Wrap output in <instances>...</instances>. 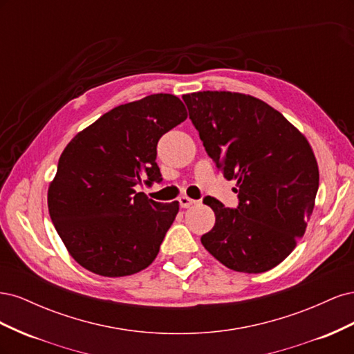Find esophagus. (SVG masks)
<instances>
[{
    "label": "esophagus",
    "instance_id": "1",
    "mask_svg": "<svg viewBox=\"0 0 354 354\" xmlns=\"http://www.w3.org/2000/svg\"><path fill=\"white\" fill-rule=\"evenodd\" d=\"M178 202H180V207H181V208H189V207L194 205V203H195L196 201L190 199L189 196H180V198H178Z\"/></svg>",
    "mask_w": 354,
    "mask_h": 354
}]
</instances>
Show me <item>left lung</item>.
I'll return each mask as SVG.
<instances>
[{
	"mask_svg": "<svg viewBox=\"0 0 354 354\" xmlns=\"http://www.w3.org/2000/svg\"><path fill=\"white\" fill-rule=\"evenodd\" d=\"M207 153L234 180L239 207L203 202L216 214L201 238L234 272L263 273L281 264L303 236L315 208L319 167L306 136L266 102L232 91L185 94Z\"/></svg>",
	"mask_w": 354,
	"mask_h": 354,
	"instance_id": "obj_1",
	"label": "left lung"
}]
</instances>
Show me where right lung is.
<instances>
[{
    "mask_svg": "<svg viewBox=\"0 0 354 354\" xmlns=\"http://www.w3.org/2000/svg\"><path fill=\"white\" fill-rule=\"evenodd\" d=\"M187 118L173 94L116 106L75 136L62 152L47 202L72 259L106 277L140 272L156 259L178 202L159 203L136 186L160 181L156 145Z\"/></svg>",
    "mask_w": 354,
    "mask_h": 354,
    "instance_id": "right-lung-1",
    "label": "right lung"
}]
</instances>
